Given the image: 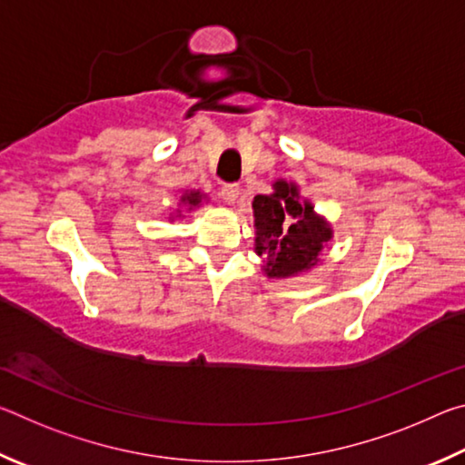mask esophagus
I'll return each instance as SVG.
<instances>
[{
	"instance_id": "1",
	"label": "esophagus",
	"mask_w": 465,
	"mask_h": 465,
	"mask_svg": "<svg viewBox=\"0 0 465 465\" xmlns=\"http://www.w3.org/2000/svg\"><path fill=\"white\" fill-rule=\"evenodd\" d=\"M219 194H222L223 203L233 204L235 201H238V196H240V186L238 184H225Z\"/></svg>"
}]
</instances>
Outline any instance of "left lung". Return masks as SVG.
<instances>
[{
	"label": "left lung",
	"instance_id": "1",
	"mask_svg": "<svg viewBox=\"0 0 465 465\" xmlns=\"http://www.w3.org/2000/svg\"><path fill=\"white\" fill-rule=\"evenodd\" d=\"M271 194H256L254 250L264 256L269 279L297 277L318 264L322 248L332 240V227L313 213L310 201L299 199L295 183L277 180Z\"/></svg>",
	"mask_w": 465,
	"mask_h": 465
}]
</instances>
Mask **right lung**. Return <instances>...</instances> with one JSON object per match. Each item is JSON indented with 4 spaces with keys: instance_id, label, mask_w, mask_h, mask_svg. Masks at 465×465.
Returning a JSON list of instances; mask_svg holds the SVG:
<instances>
[{
    "instance_id": "1",
    "label": "right lung",
    "mask_w": 465,
    "mask_h": 465,
    "mask_svg": "<svg viewBox=\"0 0 465 465\" xmlns=\"http://www.w3.org/2000/svg\"><path fill=\"white\" fill-rule=\"evenodd\" d=\"M201 203H203V194L199 191H186L183 196H180V204H184L188 211L199 207ZM178 213H180V211H178Z\"/></svg>"
}]
</instances>
